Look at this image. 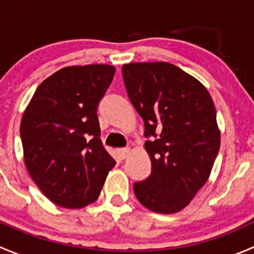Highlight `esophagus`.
I'll return each instance as SVG.
<instances>
[{"label":"esophagus","mask_w":254,"mask_h":254,"mask_svg":"<svg viewBox=\"0 0 254 254\" xmlns=\"http://www.w3.org/2000/svg\"><path fill=\"white\" fill-rule=\"evenodd\" d=\"M130 153V148L129 147H124V148H118V155H119L120 160H124L129 156Z\"/></svg>","instance_id":"esophagus-1"}]
</instances>
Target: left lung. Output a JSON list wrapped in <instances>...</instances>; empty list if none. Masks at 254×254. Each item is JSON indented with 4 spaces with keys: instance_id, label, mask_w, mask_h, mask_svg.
<instances>
[{
    "instance_id": "8db88e82",
    "label": "left lung",
    "mask_w": 254,
    "mask_h": 254,
    "mask_svg": "<svg viewBox=\"0 0 254 254\" xmlns=\"http://www.w3.org/2000/svg\"><path fill=\"white\" fill-rule=\"evenodd\" d=\"M127 96L145 123L151 175L134 184L137 200L158 214L188 205L206 183L220 148L216 111L200 82L170 63L123 65Z\"/></svg>"
}]
</instances>
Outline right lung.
Returning <instances> with one entry per match:
<instances>
[{
    "instance_id": "obj_1",
    "label": "right lung",
    "mask_w": 254,
    "mask_h": 254,
    "mask_svg": "<svg viewBox=\"0 0 254 254\" xmlns=\"http://www.w3.org/2000/svg\"><path fill=\"white\" fill-rule=\"evenodd\" d=\"M112 65L68 66L39 84L20 122L23 156L42 193L79 209L99 196L114 158L103 147L97 107L112 83Z\"/></svg>"
}]
</instances>
